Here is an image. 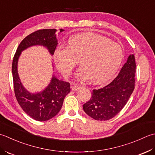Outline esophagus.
I'll use <instances>...</instances> for the list:
<instances>
[{"label": "esophagus", "instance_id": "obj_1", "mask_svg": "<svg viewBox=\"0 0 155 155\" xmlns=\"http://www.w3.org/2000/svg\"><path fill=\"white\" fill-rule=\"evenodd\" d=\"M71 89H72V90H74V91H78V90L81 89V86L78 84H74L73 87H72Z\"/></svg>", "mask_w": 155, "mask_h": 155}]
</instances>
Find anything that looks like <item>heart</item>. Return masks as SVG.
I'll use <instances>...</instances> for the list:
<instances>
[{
  "mask_svg": "<svg viewBox=\"0 0 155 155\" xmlns=\"http://www.w3.org/2000/svg\"><path fill=\"white\" fill-rule=\"evenodd\" d=\"M124 52L121 45L108 38L92 33L74 35L68 40V47L59 45L55 50L54 59L59 70L65 76L80 59L82 65L75 76L94 84L110 80L120 66Z\"/></svg>",
  "mask_w": 155,
  "mask_h": 155,
  "instance_id": "b5f03b06",
  "label": "heart"
}]
</instances>
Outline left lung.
I'll return each mask as SVG.
<instances>
[{
  "label": "left lung",
  "mask_w": 155,
  "mask_h": 155,
  "mask_svg": "<svg viewBox=\"0 0 155 155\" xmlns=\"http://www.w3.org/2000/svg\"><path fill=\"white\" fill-rule=\"evenodd\" d=\"M136 63L129 55L118 76L100 89L94 90L90 100L83 105L84 112L96 120H108L118 114L134 89Z\"/></svg>",
  "instance_id": "8db88e82"
}]
</instances>
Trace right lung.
Listing matches in <instances>:
<instances>
[{"label": "right lung", "mask_w": 155, "mask_h": 155, "mask_svg": "<svg viewBox=\"0 0 155 155\" xmlns=\"http://www.w3.org/2000/svg\"><path fill=\"white\" fill-rule=\"evenodd\" d=\"M59 29V33L64 31ZM55 29L37 31L27 36L18 45L12 64L16 98L23 111L37 121H46L54 117L61 110L65 97L70 92V84L53 74L49 84L39 92L31 93L22 84L18 74V61L22 51L33 46H43L53 55L58 45Z\"/></svg>", "instance_id": "right-lung-1"}]
</instances>
